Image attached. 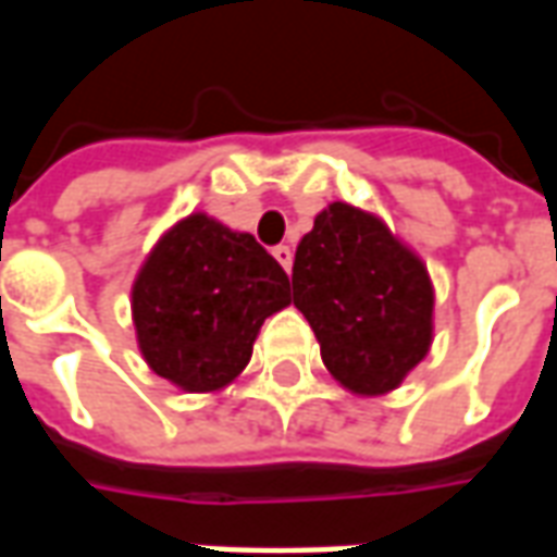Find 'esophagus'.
Returning a JSON list of instances; mask_svg holds the SVG:
<instances>
[{
    "label": "esophagus",
    "mask_w": 557,
    "mask_h": 557,
    "mask_svg": "<svg viewBox=\"0 0 557 557\" xmlns=\"http://www.w3.org/2000/svg\"><path fill=\"white\" fill-rule=\"evenodd\" d=\"M292 247L289 244H280V247H274V259H277L280 265L286 268V271H292Z\"/></svg>",
    "instance_id": "1"
}]
</instances>
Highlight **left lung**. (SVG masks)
I'll list each match as a JSON object with an SVG mask.
<instances>
[{"mask_svg": "<svg viewBox=\"0 0 557 557\" xmlns=\"http://www.w3.org/2000/svg\"><path fill=\"white\" fill-rule=\"evenodd\" d=\"M292 289L327 373L358 397L397 391L430 351V271L373 211L322 208L295 250Z\"/></svg>", "mask_w": 557, "mask_h": 557, "instance_id": "8db88e82", "label": "left lung"}]
</instances>
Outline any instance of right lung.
Returning <instances> with one entry per match:
<instances>
[{
	"label": "right lung",
	"mask_w": 557,
	"mask_h": 557,
	"mask_svg": "<svg viewBox=\"0 0 557 557\" xmlns=\"http://www.w3.org/2000/svg\"><path fill=\"white\" fill-rule=\"evenodd\" d=\"M292 304L286 271L250 232L194 211L160 235L131 286V319L151 373L214 394L250 363L259 327Z\"/></svg>",
	"instance_id": "1"
}]
</instances>
